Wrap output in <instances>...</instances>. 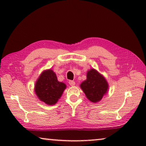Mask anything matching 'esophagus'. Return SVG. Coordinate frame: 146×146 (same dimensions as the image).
I'll list each match as a JSON object with an SVG mask.
<instances>
[{"label": "esophagus", "mask_w": 146, "mask_h": 146, "mask_svg": "<svg viewBox=\"0 0 146 146\" xmlns=\"http://www.w3.org/2000/svg\"><path fill=\"white\" fill-rule=\"evenodd\" d=\"M69 84H70V85L71 86H74L75 85V82H74L73 80H70L69 81Z\"/></svg>", "instance_id": "1"}]
</instances>
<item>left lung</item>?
<instances>
[{
	"label": "left lung",
	"instance_id": "obj_1",
	"mask_svg": "<svg viewBox=\"0 0 146 146\" xmlns=\"http://www.w3.org/2000/svg\"><path fill=\"white\" fill-rule=\"evenodd\" d=\"M80 88L89 100L97 102L107 92L108 84L102 75L92 69L87 73V79L82 82Z\"/></svg>",
	"mask_w": 146,
	"mask_h": 146
}]
</instances>
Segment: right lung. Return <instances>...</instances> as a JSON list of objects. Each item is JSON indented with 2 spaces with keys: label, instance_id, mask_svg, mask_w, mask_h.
<instances>
[{
  "label": "right lung",
  "instance_id": "add662e5",
  "mask_svg": "<svg viewBox=\"0 0 146 146\" xmlns=\"http://www.w3.org/2000/svg\"><path fill=\"white\" fill-rule=\"evenodd\" d=\"M66 86L57 80L55 73L49 70L44 71L36 81L35 90L39 99L46 104L53 105L62 96Z\"/></svg>",
  "mask_w": 146,
  "mask_h": 146
}]
</instances>
